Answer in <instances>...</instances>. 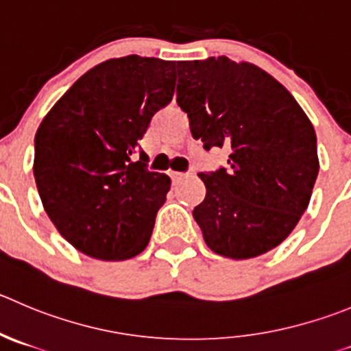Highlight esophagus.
I'll return each mask as SVG.
<instances>
[{
  "label": "esophagus",
  "instance_id": "34e87169",
  "mask_svg": "<svg viewBox=\"0 0 351 351\" xmlns=\"http://www.w3.org/2000/svg\"><path fill=\"white\" fill-rule=\"evenodd\" d=\"M188 173H182V172H170V179H172V182H179L181 179H184Z\"/></svg>",
  "mask_w": 351,
  "mask_h": 351
}]
</instances>
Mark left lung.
<instances>
[{
  "mask_svg": "<svg viewBox=\"0 0 351 351\" xmlns=\"http://www.w3.org/2000/svg\"><path fill=\"white\" fill-rule=\"evenodd\" d=\"M178 105L203 148L229 149L228 169L198 173L193 210L206 246L246 260L281 245L302 219L319 173L312 122L291 93L228 56L178 63Z\"/></svg>",
  "mask_w": 351,
  "mask_h": 351,
  "instance_id": "left-lung-1",
  "label": "left lung"
}]
</instances>
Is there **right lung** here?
<instances>
[{"instance_id":"obj_1","label":"right lung","mask_w":351,"mask_h":351,"mask_svg":"<svg viewBox=\"0 0 351 351\" xmlns=\"http://www.w3.org/2000/svg\"><path fill=\"white\" fill-rule=\"evenodd\" d=\"M176 88V63L110 58L73 82L36 132L34 178L46 213L75 250L128 260L148 246L170 178L146 170L139 139Z\"/></svg>"}]
</instances>
